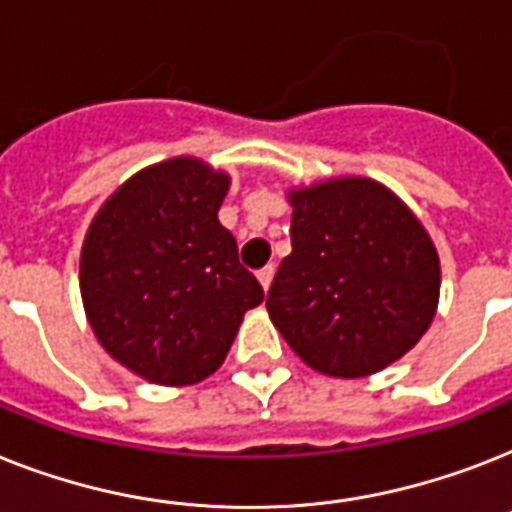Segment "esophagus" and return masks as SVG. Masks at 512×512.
<instances>
[{"mask_svg": "<svg viewBox=\"0 0 512 512\" xmlns=\"http://www.w3.org/2000/svg\"><path fill=\"white\" fill-rule=\"evenodd\" d=\"M273 276H276V268H273V265H265L263 270H257V278H260V284H263L265 292H268L270 284H273Z\"/></svg>", "mask_w": 512, "mask_h": 512, "instance_id": "1", "label": "esophagus"}]
</instances>
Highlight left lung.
<instances>
[{
    "instance_id": "1",
    "label": "left lung",
    "mask_w": 512,
    "mask_h": 512,
    "mask_svg": "<svg viewBox=\"0 0 512 512\" xmlns=\"http://www.w3.org/2000/svg\"><path fill=\"white\" fill-rule=\"evenodd\" d=\"M292 255L265 307L313 371L360 378L426 334L439 302V255L400 197L371 178L289 191Z\"/></svg>"
}]
</instances>
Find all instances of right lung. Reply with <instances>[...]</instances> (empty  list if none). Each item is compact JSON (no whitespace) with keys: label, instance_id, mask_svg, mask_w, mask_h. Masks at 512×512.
<instances>
[{"label":"right lung","instance_id":"right-lung-1","mask_svg":"<svg viewBox=\"0 0 512 512\" xmlns=\"http://www.w3.org/2000/svg\"><path fill=\"white\" fill-rule=\"evenodd\" d=\"M228 176L197 157L139 170L94 215L81 297L99 344L152 384H197L265 292L218 210Z\"/></svg>","mask_w":512,"mask_h":512}]
</instances>
